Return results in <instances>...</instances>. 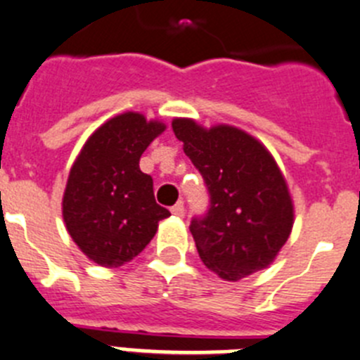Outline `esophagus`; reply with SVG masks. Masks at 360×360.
Wrapping results in <instances>:
<instances>
[{
  "mask_svg": "<svg viewBox=\"0 0 360 360\" xmlns=\"http://www.w3.org/2000/svg\"><path fill=\"white\" fill-rule=\"evenodd\" d=\"M172 214H176V217H179V218H183L184 217V204L183 202H177L176 206H172Z\"/></svg>",
  "mask_w": 360,
  "mask_h": 360,
  "instance_id": "34e87169",
  "label": "esophagus"
}]
</instances>
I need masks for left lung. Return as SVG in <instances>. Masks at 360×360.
<instances>
[{"label":"left lung","instance_id":"1","mask_svg":"<svg viewBox=\"0 0 360 360\" xmlns=\"http://www.w3.org/2000/svg\"><path fill=\"white\" fill-rule=\"evenodd\" d=\"M172 129L210 191V210L190 231L202 263L226 281L270 266L293 229V200L266 147L234 126L206 129L174 119Z\"/></svg>","mask_w":360,"mask_h":360}]
</instances>
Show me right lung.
Instances as JSON below:
<instances>
[{"label": "right lung", "mask_w": 360, "mask_h": 360, "mask_svg": "<svg viewBox=\"0 0 360 360\" xmlns=\"http://www.w3.org/2000/svg\"><path fill=\"white\" fill-rule=\"evenodd\" d=\"M165 124L126 112L90 134L74 161L62 200L65 227L89 259L106 268L129 263L147 247L158 221L170 217L156 204L153 177L140 156Z\"/></svg>", "instance_id": "1"}]
</instances>
